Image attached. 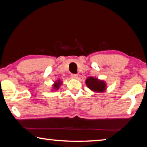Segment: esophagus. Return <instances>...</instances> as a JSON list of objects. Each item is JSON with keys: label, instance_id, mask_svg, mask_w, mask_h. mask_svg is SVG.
Masks as SVG:
<instances>
[{"label": "esophagus", "instance_id": "esophagus-1", "mask_svg": "<svg viewBox=\"0 0 147 147\" xmlns=\"http://www.w3.org/2000/svg\"><path fill=\"white\" fill-rule=\"evenodd\" d=\"M71 76L72 78H73V79H77L78 78V75L76 74H71Z\"/></svg>", "mask_w": 147, "mask_h": 147}]
</instances>
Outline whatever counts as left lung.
<instances>
[{
    "instance_id": "1",
    "label": "left lung",
    "mask_w": 147,
    "mask_h": 147,
    "mask_svg": "<svg viewBox=\"0 0 147 147\" xmlns=\"http://www.w3.org/2000/svg\"><path fill=\"white\" fill-rule=\"evenodd\" d=\"M86 84L89 89L96 92H103L106 89V83L104 80H99L96 78H87Z\"/></svg>"
}]
</instances>
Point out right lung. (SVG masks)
<instances>
[{
    "mask_svg": "<svg viewBox=\"0 0 147 147\" xmlns=\"http://www.w3.org/2000/svg\"><path fill=\"white\" fill-rule=\"evenodd\" d=\"M61 84H62V82H61L60 80H58L57 81H56V82H55L53 85V88L54 90H58L59 88V87L61 85Z\"/></svg>",
    "mask_w": 147,
    "mask_h": 147,
    "instance_id": "1",
    "label": "right lung"
}]
</instances>
